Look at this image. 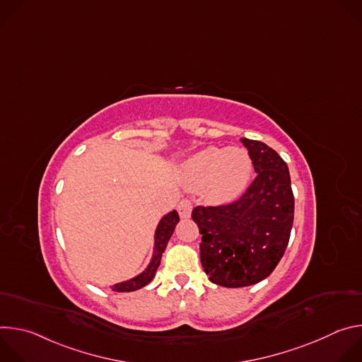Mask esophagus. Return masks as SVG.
Listing matches in <instances>:
<instances>
[{
	"instance_id": "1",
	"label": "esophagus",
	"mask_w": 362,
	"mask_h": 362,
	"mask_svg": "<svg viewBox=\"0 0 362 362\" xmlns=\"http://www.w3.org/2000/svg\"><path fill=\"white\" fill-rule=\"evenodd\" d=\"M192 209H193V204L189 199H183L180 200V203L177 204V212L180 215V218L186 219V218H190V214H192Z\"/></svg>"
}]
</instances>
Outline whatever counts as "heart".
<instances>
[{
	"label": "heart",
	"mask_w": 362,
	"mask_h": 362,
	"mask_svg": "<svg viewBox=\"0 0 362 362\" xmlns=\"http://www.w3.org/2000/svg\"><path fill=\"white\" fill-rule=\"evenodd\" d=\"M250 173L252 160L242 147L203 148L183 166L187 186H206V193L216 202H229L240 196L249 183Z\"/></svg>",
	"instance_id": "obj_1"
}]
</instances>
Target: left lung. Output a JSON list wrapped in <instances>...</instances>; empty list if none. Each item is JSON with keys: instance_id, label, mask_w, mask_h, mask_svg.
Here are the masks:
<instances>
[{"instance_id": "1", "label": "left lung", "mask_w": 362, "mask_h": 362, "mask_svg": "<svg viewBox=\"0 0 362 362\" xmlns=\"http://www.w3.org/2000/svg\"><path fill=\"white\" fill-rule=\"evenodd\" d=\"M256 177L235 202L196 206L192 219L202 235L200 262L225 288L255 285L279 264L293 223V193L286 163L262 141L240 139Z\"/></svg>"}]
</instances>
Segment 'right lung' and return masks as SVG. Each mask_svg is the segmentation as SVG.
<instances>
[{
    "label": "right lung",
    "mask_w": 362,
    "mask_h": 362,
    "mask_svg": "<svg viewBox=\"0 0 362 362\" xmlns=\"http://www.w3.org/2000/svg\"><path fill=\"white\" fill-rule=\"evenodd\" d=\"M179 222V215L176 211L169 212L166 216H163L158 225L156 233H154V253L151 261L148 264V267L146 268V271H143L140 275L134 276L133 279L116 284L112 286L113 291L116 292H132L136 289H140L143 286H146L153 278L154 274H156L159 265H160V259H162V253L165 252L168 242L170 239V236L173 235V230L176 228Z\"/></svg>",
    "instance_id": "1"
}]
</instances>
